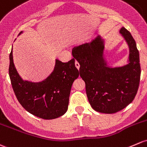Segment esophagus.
<instances>
[{
	"instance_id": "34e87169",
	"label": "esophagus",
	"mask_w": 147,
	"mask_h": 147,
	"mask_svg": "<svg viewBox=\"0 0 147 147\" xmlns=\"http://www.w3.org/2000/svg\"><path fill=\"white\" fill-rule=\"evenodd\" d=\"M75 67H76L77 68H78V69H80V63H79L78 61H75Z\"/></svg>"
}]
</instances>
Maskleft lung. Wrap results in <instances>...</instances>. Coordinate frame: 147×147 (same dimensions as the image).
Returning <instances> with one entry per match:
<instances>
[{"label": "left lung", "instance_id": "1", "mask_svg": "<svg viewBox=\"0 0 147 147\" xmlns=\"http://www.w3.org/2000/svg\"><path fill=\"white\" fill-rule=\"evenodd\" d=\"M120 33L129 49V63L111 67L103 58L104 41L97 36L92 42L73 48L72 55L80 63V75L92 109L103 113L123 110L135 98L140 85V54L130 32L122 27Z\"/></svg>", "mask_w": 147, "mask_h": 147}]
</instances>
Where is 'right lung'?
I'll return each mask as SVG.
<instances>
[{
	"instance_id": "1",
	"label": "right lung",
	"mask_w": 147,
	"mask_h": 147,
	"mask_svg": "<svg viewBox=\"0 0 147 147\" xmlns=\"http://www.w3.org/2000/svg\"><path fill=\"white\" fill-rule=\"evenodd\" d=\"M75 61L72 58L67 63H62L56 59L54 70L45 80L40 82L24 81L14 65L12 49L9 76L22 106L32 115L45 120L64 115L67 111L72 83L79 76Z\"/></svg>"
}]
</instances>
